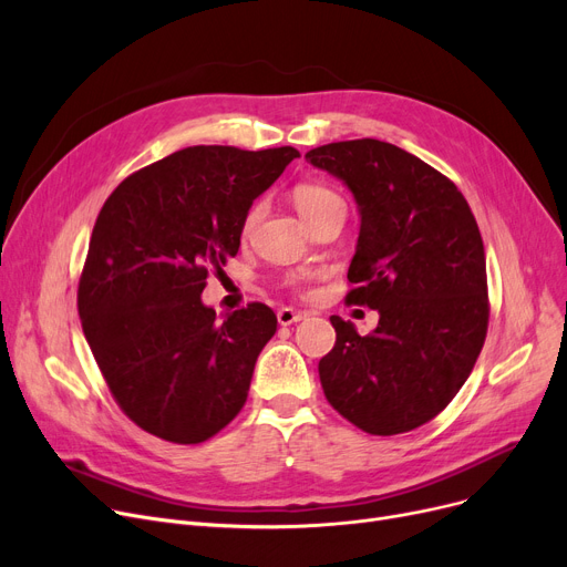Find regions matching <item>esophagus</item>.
I'll return each instance as SVG.
<instances>
[{
  "instance_id": "esophagus-1",
  "label": "esophagus",
  "mask_w": 567,
  "mask_h": 567,
  "mask_svg": "<svg viewBox=\"0 0 567 567\" xmlns=\"http://www.w3.org/2000/svg\"><path fill=\"white\" fill-rule=\"evenodd\" d=\"M301 319H306V312H296L293 308L278 310V323L280 326H289V323H296V321H301Z\"/></svg>"
}]
</instances>
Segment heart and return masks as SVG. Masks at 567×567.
Segmentation results:
<instances>
[{
    "label": "heart",
    "mask_w": 567,
    "mask_h": 567,
    "mask_svg": "<svg viewBox=\"0 0 567 567\" xmlns=\"http://www.w3.org/2000/svg\"><path fill=\"white\" fill-rule=\"evenodd\" d=\"M333 202H340V197L331 188H326L321 184H301L293 188V206L299 208V214L303 216L306 223H310L317 214H321L323 208ZM257 216H259V208L255 206L246 218V229L255 225Z\"/></svg>",
    "instance_id": "obj_1"
}]
</instances>
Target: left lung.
I'll return each mask as SVG.
<instances>
[{
    "label": "left lung",
    "mask_w": 567,
    "mask_h": 567,
    "mask_svg": "<svg viewBox=\"0 0 567 567\" xmlns=\"http://www.w3.org/2000/svg\"><path fill=\"white\" fill-rule=\"evenodd\" d=\"M306 161L338 176L359 204L347 303L379 312L370 336L331 317L338 338L319 361L323 395L368 434L421 427L460 393L485 344L478 223L449 176L395 144L333 142Z\"/></svg>",
    "instance_id": "left-lung-1"
}]
</instances>
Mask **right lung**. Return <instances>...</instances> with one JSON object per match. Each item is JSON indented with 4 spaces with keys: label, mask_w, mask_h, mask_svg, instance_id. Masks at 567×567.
Segmentation results:
<instances>
[{
    "label": "right lung",
    "mask_w": 567,
    "mask_h": 567,
    "mask_svg": "<svg viewBox=\"0 0 567 567\" xmlns=\"http://www.w3.org/2000/svg\"><path fill=\"white\" fill-rule=\"evenodd\" d=\"M301 154L188 146L114 188L78 289L84 338L128 419L172 443H202L246 404L278 319L264 303H202L208 271L241 246L252 202Z\"/></svg>",
    "instance_id": "1"
}]
</instances>
